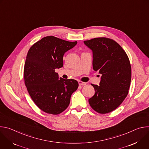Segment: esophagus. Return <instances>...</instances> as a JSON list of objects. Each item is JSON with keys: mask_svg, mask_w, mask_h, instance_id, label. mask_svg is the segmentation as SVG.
Here are the masks:
<instances>
[{"mask_svg": "<svg viewBox=\"0 0 149 149\" xmlns=\"http://www.w3.org/2000/svg\"><path fill=\"white\" fill-rule=\"evenodd\" d=\"M78 84L79 86H85V85H86L87 83L86 82H82V81H78Z\"/></svg>", "mask_w": 149, "mask_h": 149, "instance_id": "obj_1", "label": "esophagus"}]
</instances>
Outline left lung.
Segmentation results:
<instances>
[{"label":"left lung","instance_id":"obj_1","mask_svg":"<svg viewBox=\"0 0 149 149\" xmlns=\"http://www.w3.org/2000/svg\"><path fill=\"white\" fill-rule=\"evenodd\" d=\"M84 43L93 52L94 70L101 75L99 86L92 84L95 94L88 100L89 104L100 114L110 113L128 94L132 78L129 59L113 39L96 38Z\"/></svg>","mask_w":149,"mask_h":149}]
</instances>
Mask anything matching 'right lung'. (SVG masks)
I'll use <instances>...</instances> for the list:
<instances>
[{
	"instance_id": "1",
	"label": "right lung",
	"mask_w": 149,
	"mask_h": 149,
	"mask_svg": "<svg viewBox=\"0 0 149 149\" xmlns=\"http://www.w3.org/2000/svg\"><path fill=\"white\" fill-rule=\"evenodd\" d=\"M77 44V41L46 36L28 52L24 72L25 86L35 104L47 113L56 115L64 111L78 87L76 80L59 78L55 72L62 67L64 54Z\"/></svg>"
}]
</instances>
